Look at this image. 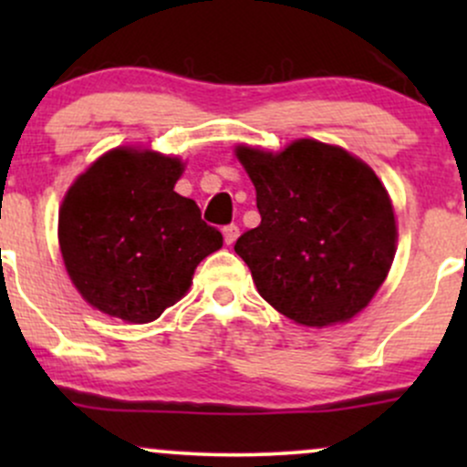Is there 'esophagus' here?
Segmentation results:
<instances>
[{
	"instance_id": "esophagus-1",
	"label": "esophagus",
	"mask_w": 467,
	"mask_h": 467,
	"mask_svg": "<svg viewBox=\"0 0 467 467\" xmlns=\"http://www.w3.org/2000/svg\"><path fill=\"white\" fill-rule=\"evenodd\" d=\"M239 237V226H234V223H230V226L223 228V241H226L228 245H233L234 241Z\"/></svg>"
}]
</instances>
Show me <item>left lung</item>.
<instances>
[{"instance_id": "1", "label": "left lung", "mask_w": 467, "mask_h": 467, "mask_svg": "<svg viewBox=\"0 0 467 467\" xmlns=\"http://www.w3.org/2000/svg\"><path fill=\"white\" fill-rule=\"evenodd\" d=\"M261 223L237 239L256 289L294 323H342L368 305L395 256L382 182L347 151L296 140L272 155L239 147Z\"/></svg>"}]
</instances>
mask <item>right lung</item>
<instances>
[{"label":"right lung","instance_id":"add662e5","mask_svg":"<svg viewBox=\"0 0 467 467\" xmlns=\"http://www.w3.org/2000/svg\"><path fill=\"white\" fill-rule=\"evenodd\" d=\"M182 162L114 149L74 182L58 215L67 275L92 307L151 323L191 285L223 237L173 191Z\"/></svg>","mask_w":467,"mask_h":467}]
</instances>
